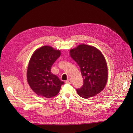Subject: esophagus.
<instances>
[{"instance_id": "obj_1", "label": "esophagus", "mask_w": 133, "mask_h": 133, "mask_svg": "<svg viewBox=\"0 0 133 133\" xmlns=\"http://www.w3.org/2000/svg\"><path fill=\"white\" fill-rule=\"evenodd\" d=\"M66 83H68V84H71L72 83V81H71V79H69L68 80H67L66 81Z\"/></svg>"}]
</instances>
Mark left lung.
<instances>
[{"instance_id":"obj_1","label":"left lung","mask_w":133,"mask_h":133,"mask_svg":"<svg viewBox=\"0 0 133 133\" xmlns=\"http://www.w3.org/2000/svg\"><path fill=\"white\" fill-rule=\"evenodd\" d=\"M70 56L79 66L84 78L83 86L77 89L79 95L89 98L102 91L107 82L108 69L100 50L94 46L81 44L70 50Z\"/></svg>"}]
</instances>
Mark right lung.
<instances>
[{
  "instance_id": "add662e5",
  "label": "right lung",
  "mask_w": 133,
  "mask_h": 133,
  "mask_svg": "<svg viewBox=\"0 0 133 133\" xmlns=\"http://www.w3.org/2000/svg\"><path fill=\"white\" fill-rule=\"evenodd\" d=\"M59 50L44 46L37 49L31 56L28 66L27 79L31 89L38 96L51 98L58 94L64 84L51 68L61 56Z\"/></svg>"
}]
</instances>
